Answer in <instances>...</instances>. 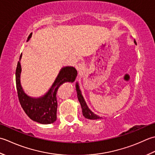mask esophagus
I'll use <instances>...</instances> for the list:
<instances>
[{"instance_id":"esophagus-1","label":"esophagus","mask_w":155,"mask_h":155,"mask_svg":"<svg viewBox=\"0 0 155 155\" xmlns=\"http://www.w3.org/2000/svg\"><path fill=\"white\" fill-rule=\"evenodd\" d=\"M84 68H85V65L84 64H82V63L81 64V63H80V64H78L76 65V66H75V68H76V69L79 73H81V72L84 69Z\"/></svg>"}]
</instances>
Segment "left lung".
<instances>
[{
    "label": "left lung",
    "mask_w": 155,
    "mask_h": 155,
    "mask_svg": "<svg viewBox=\"0 0 155 155\" xmlns=\"http://www.w3.org/2000/svg\"><path fill=\"white\" fill-rule=\"evenodd\" d=\"M134 42L136 45H137V43H136L135 40ZM75 88H76L78 98L79 102H80V105L81 107L82 114H83V116H84V117L87 119H90V120H97V119L102 118V117H100V116H99L98 115L94 114L89 108H88L86 101H85L83 96H82L81 91L80 89V86H79V84L78 82H76V84H75Z\"/></svg>",
    "instance_id": "8db88e82"
}]
</instances>
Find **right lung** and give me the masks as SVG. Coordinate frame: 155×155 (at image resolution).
<instances>
[{
	"instance_id": "add662e5",
	"label": "right lung",
	"mask_w": 155,
	"mask_h": 155,
	"mask_svg": "<svg viewBox=\"0 0 155 155\" xmlns=\"http://www.w3.org/2000/svg\"><path fill=\"white\" fill-rule=\"evenodd\" d=\"M31 37V35L29 37L27 41ZM21 58L22 54L16 69V86L22 108L32 120L43 124H51L57 120L58 102L56 94L58 88L65 82L73 83L77 77L78 71L75 68L71 66L62 68L49 90L42 96L33 97L28 96L21 86Z\"/></svg>"
}]
</instances>
